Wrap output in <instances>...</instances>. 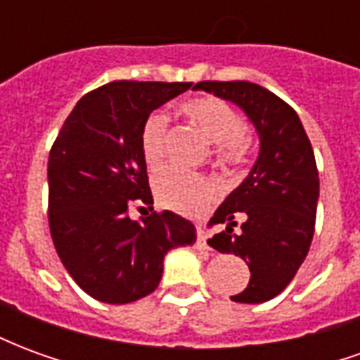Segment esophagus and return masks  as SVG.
Masks as SVG:
<instances>
[{"label":"esophagus","instance_id":"obj_1","mask_svg":"<svg viewBox=\"0 0 360 360\" xmlns=\"http://www.w3.org/2000/svg\"><path fill=\"white\" fill-rule=\"evenodd\" d=\"M196 241H198V247L200 249H210L208 247V233H206V229L202 226L196 227Z\"/></svg>","mask_w":360,"mask_h":360}]
</instances>
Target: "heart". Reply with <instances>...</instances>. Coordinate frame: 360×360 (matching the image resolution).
Segmentation results:
<instances>
[{"instance_id": "b5f03b06", "label": "heart", "mask_w": 360, "mask_h": 360, "mask_svg": "<svg viewBox=\"0 0 360 360\" xmlns=\"http://www.w3.org/2000/svg\"><path fill=\"white\" fill-rule=\"evenodd\" d=\"M183 111L204 136L216 146L219 162H239L245 152V121L237 111L219 98H198L183 105ZM167 119L164 113H152L144 121L141 133V152L144 164L158 169L165 156ZM158 202L183 216H202L218 200V187L206 177L167 169L154 179Z\"/></svg>"}]
</instances>
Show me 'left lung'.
I'll list each match as a JSON object with an SVG mask.
<instances>
[{
    "instance_id": "8db88e82",
    "label": "left lung",
    "mask_w": 360,
    "mask_h": 360,
    "mask_svg": "<svg viewBox=\"0 0 360 360\" xmlns=\"http://www.w3.org/2000/svg\"><path fill=\"white\" fill-rule=\"evenodd\" d=\"M193 89L239 105L257 129V162L214 212L212 226L224 224L226 229L208 245L249 266V285L231 301H270L295 278L314 235L320 181L309 136L293 108L255 82L204 81ZM237 219L243 221L239 232Z\"/></svg>"
}]
</instances>
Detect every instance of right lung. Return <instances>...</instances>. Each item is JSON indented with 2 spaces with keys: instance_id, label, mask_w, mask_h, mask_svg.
Instances as JSON below:
<instances>
[{
  "instance_id": "obj_1",
  "label": "right lung",
  "mask_w": 360,
  "mask_h": 360,
  "mask_svg": "<svg viewBox=\"0 0 360 360\" xmlns=\"http://www.w3.org/2000/svg\"><path fill=\"white\" fill-rule=\"evenodd\" d=\"M193 82L115 81L82 96L48 160L50 231L65 270L84 293L108 304L150 295L175 247L196 229L173 212L134 221V200L154 204L141 152L144 121Z\"/></svg>"
}]
</instances>
